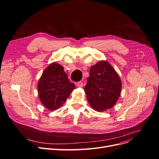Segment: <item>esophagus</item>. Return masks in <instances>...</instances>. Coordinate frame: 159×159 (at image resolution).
Wrapping results in <instances>:
<instances>
[{
    "label": "esophagus",
    "mask_w": 159,
    "mask_h": 159,
    "mask_svg": "<svg viewBox=\"0 0 159 159\" xmlns=\"http://www.w3.org/2000/svg\"><path fill=\"white\" fill-rule=\"evenodd\" d=\"M77 86L79 88H81L83 86V81H79V82L77 83Z\"/></svg>",
    "instance_id": "esophagus-1"
}]
</instances>
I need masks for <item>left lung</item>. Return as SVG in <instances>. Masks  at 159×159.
Instances as JSON below:
<instances>
[{"mask_svg": "<svg viewBox=\"0 0 159 159\" xmlns=\"http://www.w3.org/2000/svg\"><path fill=\"white\" fill-rule=\"evenodd\" d=\"M84 90L91 107L98 112L111 109L117 103L121 91V81L107 61H99L90 68Z\"/></svg>", "mask_w": 159, "mask_h": 159, "instance_id": "obj_1", "label": "left lung"}]
</instances>
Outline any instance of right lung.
Segmentation results:
<instances>
[{"label":"right lung","mask_w":159,"mask_h":159,"mask_svg":"<svg viewBox=\"0 0 159 159\" xmlns=\"http://www.w3.org/2000/svg\"><path fill=\"white\" fill-rule=\"evenodd\" d=\"M75 88V84L70 83L63 66L56 62L44 70L38 83L40 102L51 111L61 107Z\"/></svg>","instance_id":"obj_1"}]
</instances>
